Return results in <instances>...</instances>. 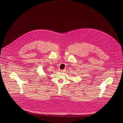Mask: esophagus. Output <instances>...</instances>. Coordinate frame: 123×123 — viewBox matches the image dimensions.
<instances>
[{
  "label": "esophagus",
  "instance_id": "obj_1",
  "mask_svg": "<svg viewBox=\"0 0 123 123\" xmlns=\"http://www.w3.org/2000/svg\"><path fill=\"white\" fill-rule=\"evenodd\" d=\"M60 71H61V72H63H63H65L66 71V70H65V69H64V70H61Z\"/></svg>",
  "mask_w": 123,
  "mask_h": 123
}]
</instances>
